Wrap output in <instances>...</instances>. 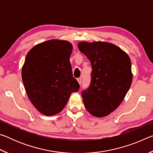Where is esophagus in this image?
I'll list each match as a JSON object with an SVG mask.
<instances>
[{"instance_id":"esophagus-1","label":"esophagus","mask_w":153,"mask_h":153,"mask_svg":"<svg viewBox=\"0 0 153 153\" xmlns=\"http://www.w3.org/2000/svg\"><path fill=\"white\" fill-rule=\"evenodd\" d=\"M77 82H78L79 84L81 85V84H82V78H81V77H79V78L77 79Z\"/></svg>"}]
</instances>
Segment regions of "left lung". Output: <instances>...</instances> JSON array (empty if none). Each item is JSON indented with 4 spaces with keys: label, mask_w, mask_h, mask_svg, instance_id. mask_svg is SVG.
<instances>
[{
    "label": "left lung",
    "mask_w": 153,
    "mask_h": 153,
    "mask_svg": "<svg viewBox=\"0 0 153 153\" xmlns=\"http://www.w3.org/2000/svg\"><path fill=\"white\" fill-rule=\"evenodd\" d=\"M77 46L92 69L90 86L82 92L84 106L93 116L105 117L120 106L131 86L130 59L109 42H80Z\"/></svg>",
    "instance_id": "8db88e82"
}]
</instances>
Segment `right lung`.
<instances>
[{
  "label": "right lung",
  "instance_id": "right-lung-1",
  "mask_svg": "<svg viewBox=\"0 0 153 153\" xmlns=\"http://www.w3.org/2000/svg\"><path fill=\"white\" fill-rule=\"evenodd\" d=\"M72 50L68 41L54 39L36 45L27 54L22 80L31 102L43 115L61 112L71 93L78 91L69 61Z\"/></svg>",
  "mask_w": 153,
  "mask_h": 153
}]
</instances>
